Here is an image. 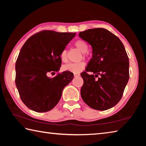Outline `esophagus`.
I'll list each match as a JSON object with an SVG mask.
<instances>
[{"mask_svg":"<svg viewBox=\"0 0 146 146\" xmlns=\"http://www.w3.org/2000/svg\"><path fill=\"white\" fill-rule=\"evenodd\" d=\"M80 75H79L78 73H74V76H79Z\"/></svg>","mask_w":146,"mask_h":146,"instance_id":"esophagus-1","label":"esophagus"}]
</instances>
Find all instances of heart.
Segmentation results:
<instances>
[{"instance_id":"b5f03b06","label":"heart","mask_w":146,"mask_h":146,"mask_svg":"<svg viewBox=\"0 0 146 146\" xmlns=\"http://www.w3.org/2000/svg\"><path fill=\"white\" fill-rule=\"evenodd\" d=\"M75 46L82 53L87 52L88 46L85 41L82 40H78L75 42ZM60 58L63 62H66L68 60L67 51L66 49H63L60 53ZM86 64L84 62H79L69 63L66 64L63 67L64 71H70L74 73H78L82 71L85 68Z\"/></svg>"}]
</instances>
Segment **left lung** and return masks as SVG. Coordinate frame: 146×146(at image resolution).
<instances>
[{"instance_id": "8db88e82", "label": "left lung", "mask_w": 146, "mask_h": 146, "mask_svg": "<svg viewBox=\"0 0 146 146\" xmlns=\"http://www.w3.org/2000/svg\"><path fill=\"white\" fill-rule=\"evenodd\" d=\"M78 35L90 44L93 53L86 71L80 74L81 97L94 110H107L122 97L129 78V58L119 38L107 29H90Z\"/></svg>"}]
</instances>
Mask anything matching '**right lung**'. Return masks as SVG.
I'll use <instances>...</instances> for the list:
<instances>
[{"instance_id": "add662e5", "label": "right lung", "mask_w": 146, "mask_h": 146, "mask_svg": "<svg viewBox=\"0 0 146 146\" xmlns=\"http://www.w3.org/2000/svg\"><path fill=\"white\" fill-rule=\"evenodd\" d=\"M76 33L51 30L38 32L22 47L15 64V84L20 97L34 111L47 112L60 100L62 90L73 78V73L64 71L53 78L62 64L60 53Z\"/></svg>"}]
</instances>
